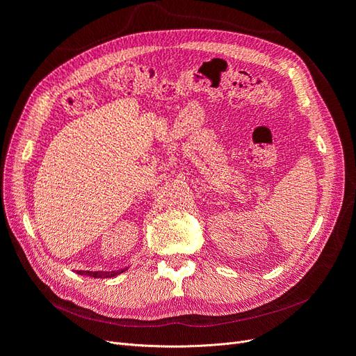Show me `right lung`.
Instances as JSON below:
<instances>
[{
    "instance_id": "right-lung-1",
    "label": "right lung",
    "mask_w": 356,
    "mask_h": 356,
    "mask_svg": "<svg viewBox=\"0 0 356 356\" xmlns=\"http://www.w3.org/2000/svg\"><path fill=\"white\" fill-rule=\"evenodd\" d=\"M126 270V268H122V270H114V272H88V270H80L79 275H86V276H92V277H113L120 275Z\"/></svg>"
}]
</instances>
